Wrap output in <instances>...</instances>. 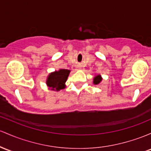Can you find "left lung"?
I'll return each mask as SVG.
<instances>
[{
	"instance_id": "left-lung-1",
	"label": "left lung",
	"mask_w": 151,
	"mask_h": 151,
	"mask_svg": "<svg viewBox=\"0 0 151 151\" xmlns=\"http://www.w3.org/2000/svg\"><path fill=\"white\" fill-rule=\"evenodd\" d=\"M101 81H102V78H101L100 75H97V76H96V77L94 78L93 82H94V84H99L100 83Z\"/></svg>"
}]
</instances>
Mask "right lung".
Instances as JSON below:
<instances>
[{
    "instance_id": "add662e5",
    "label": "right lung",
    "mask_w": 151,
    "mask_h": 151,
    "mask_svg": "<svg viewBox=\"0 0 151 151\" xmlns=\"http://www.w3.org/2000/svg\"><path fill=\"white\" fill-rule=\"evenodd\" d=\"M70 71L68 69H60L58 72H53L48 77L46 84L52 90L59 91L65 87L66 81Z\"/></svg>"
}]
</instances>
